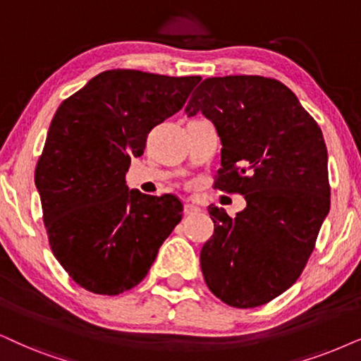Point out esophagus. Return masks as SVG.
<instances>
[{
  "label": "esophagus",
  "instance_id": "34e87169",
  "mask_svg": "<svg viewBox=\"0 0 361 361\" xmlns=\"http://www.w3.org/2000/svg\"><path fill=\"white\" fill-rule=\"evenodd\" d=\"M200 212V207L195 203H185V214H193V213H198Z\"/></svg>",
  "mask_w": 361,
  "mask_h": 361
}]
</instances>
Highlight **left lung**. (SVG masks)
Segmentation results:
<instances>
[{
	"mask_svg": "<svg viewBox=\"0 0 361 361\" xmlns=\"http://www.w3.org/2000/svg\"><path fill=\"white\" fill-rule=\"evenodd\" d=\"M185 111H202L221 140L213 188L246 200L235 218L208 207L204 281L230 307H262L298 280L330 212L323 133L288 86L257 75L203 80Z\"/></svg>",
	"mask_w": 361,
	"mask_h": 361,
	"instance_id": "left-lung-1",
	"label": "left lung"
}]
</instances>
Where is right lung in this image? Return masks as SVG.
Wrapping results in <instances>:
<instances>
[{
    "label": "right lung",
    "instance_id": "right-lung-1",
    "mask_svg": "<svg viewBox=\"0 0 361 361\" xmlns=\"http://www.w3.org/2000/svg\"><path fill=\"white\" fill-rule=\"evenodd\" d=\"M200 80L108 70L54 113L35 183L54 258L91 293L138 285L181 221L175 195L130 191L125 175L149 131L183 108Z\"/></svg>",
    "mask_w": 361,
    "mask_h": 361
}]
</instances>
